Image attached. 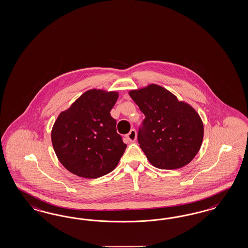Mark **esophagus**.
Here are the masks:
<instances>
[{"label":"esophagus","instance_id":"esophagus-1","mask_svg":"<svg viewBox=\"0 0 248 248\" xmlns=\"http://www.w3.org/2000/svg\"><path fill=\"white\" fill-rule=\"evenodd\" d=\"M126 138H127L130 142H135V140H136V131H135V129H132L129 132V134L126 135Z\"/></svg>","mask_w":248,"mask_h":248}]
</instances>
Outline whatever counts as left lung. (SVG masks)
<instances>
[{
    "label": "left lung",
    "instance_id": "left-lung-1",
    "mask_svg": "<svg viewBox=\"0 0 248 248\" xmlns=\"http://www.w3.org/2000/svg\"><path fill=\"white\" fill-rule=\"evenodd\" d=\"M129 94L145 116L137 138L151 164L166 170L188 165L203 142V122L195 109L157 84Z\"/></svg>",
    "mask_w": 248,
    "mask_h": 248
}]
</instances>
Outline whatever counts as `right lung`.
I'll return each mask as SVG.
<instances>
[{
	"mask_svg": "<svg viewBox=\"0 0 248 248\" xmlns=\"http://www.w3.org/2000/svg\"><path fill=\"white\" fill-rule=\"evenodd\" d=\"M118 95L116 92L87 91L55 121L53 149L71 173L93 179L112 172L118 165L126 148L110 114Z\"/></svg>",
	"mask_w": 248,
	"mask_h": 248,
	"instance_id": "right-lung-1",
	"label": "right lung"
}]
</instances>
